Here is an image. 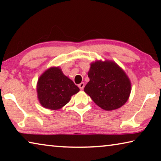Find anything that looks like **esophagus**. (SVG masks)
Masks as SVG:
<instances>
[{"label": "esophagus", "mask_w": 161, "mask_h": 161, "mask_svg": "<svg viewBox=\"0 0 161 161\" xmlns=\"http://www.w3.org/2000/svg\"><path fill=\"white\" fill-rule=\"evenodd\" d=\"M78 86H79V88H80V89H81V90H82V89H84V82L80 83V84L78 85Z\"/></svg>", "instance_id": "34e87169"}]
</instances>
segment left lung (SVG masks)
Here are the masks:
<instances>
[{
    "label": "left lung",
    "instance_id": "obj_1",
    "mask_svg": "<svg viewBox=\"0 0 161 161\" xmlns=\"http://www.w3.org/2000/svg\"><path fill=\"white\" fill-rule=\"evenodd\" d=\"M89 81L84 90L103 109L121 107L129 99L131 84L124 71L113 61H96L88 72Z\"/></svg>",
    "mask_w": 161,
    "mask_h": 161
}]
</instances>
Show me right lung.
I'll return each mask as SVG.
<instances>
[{"label": "right lung", "instance_id": "add662e5", "mask_svg": "<svg viewBox=\"0 0 161 161\" xmlns=\"http://www.w3.org/2000/svg\"><path fill=\"white\" fill-rule=\"evenodd\" d=\"M80 91L79 87L65 76L59 67L47 69L38 79V100L43 107L58 110L69 102L71 97Z\"/></svg>", "mask_w": 161, "mask_h": 161}]
</instances>
